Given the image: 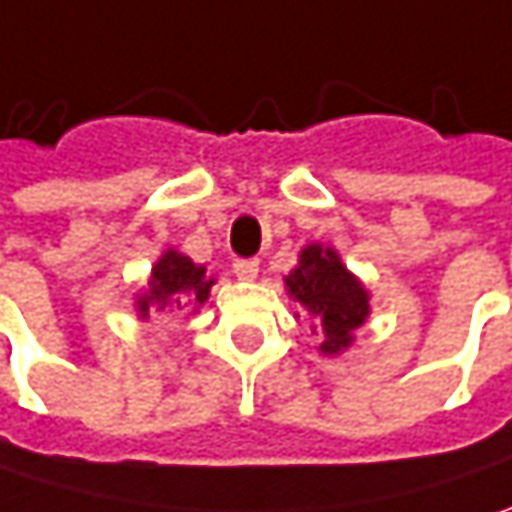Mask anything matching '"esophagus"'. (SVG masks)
I'll list each match as a JSON object with an SVG mask.
<instances>
[{
  "label": "esophagus",
  "mask_w": 512,
  "mask_h": 512,
  "mask_svg": "<svg viewBox=\"0 0 512 512\" xmlns=\"http://www.w3.org/2000/svg\"><path fill=\"white\" fill-rule=\"evenodd\" d=\"M257 266H260V263H257L255 257H246V260H237V263H234V272H237L240 281H255Z\"/></svg>",
  "instance_id": "34e87169"
}]
</instances>
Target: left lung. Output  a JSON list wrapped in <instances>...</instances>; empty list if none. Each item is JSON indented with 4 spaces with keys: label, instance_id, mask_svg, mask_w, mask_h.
Returning a JSON list of instances; mask_svg holds the SVG:
<instances>
[{
    "label": "left lung",
    "instance_id": "obj_1",
    "mask_svg": "<svg viewBox=\"0 0 512 512\" xmlns=\"http://www.w3.org/2000/svg\"><path fill=\"white\" fill-rule=\"evenodd\" d=\"M290 296L322 319L325 343L319 349L337 354L351 343V331L363 325L369 313V296L360 281L346 272L340 257L322 246H307L299 266L287 275Z\"/></svg>",
    "mask_w": 512,
    "mask_h": 512
}]
</instances>
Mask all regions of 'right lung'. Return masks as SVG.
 <instances>
[{"instance_id": "obj_1", "label": "right lung", "mask_w": 512, "mask_h": 512, "mask_svg": "<svg viewBox=\"0 0 512 512\" xmlns=\"http://www.w3.org/2000/svg\"><path fill=\"white\" fill-rule=\"evenodd\" d=\"M213 278H205V269L196 266L190 257L178 255V252H166L152 269V281H149V296L140 299V313H149V304H158L163 310L166 304L184 307L187 302L202 304L208 299Z\"/></svg>"}]
</instances>
